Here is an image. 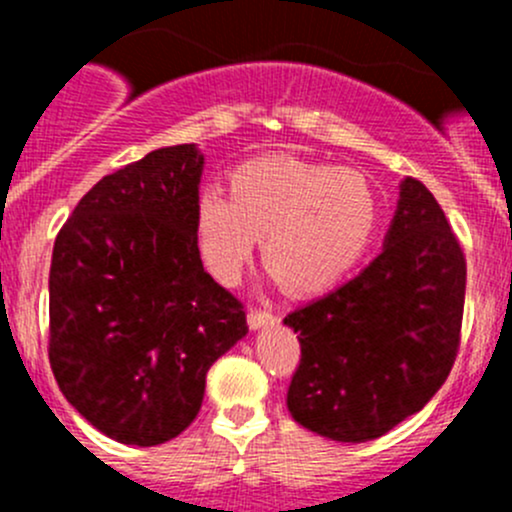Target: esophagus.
Wrapping results in <instances>:
<instances>
[{
	"instance_id": "obj_1",
	"label": "esophagus",
	"mask_w": 512,
	"mask_h": 512,
	"mask_svg": "<svg viewBox=\"0 0 512 512\" xmlns=\"http://www.w3.org/2000/svg\"><path fill=\"white\" fill-rule=\"evenodd\" d=\"M277 322V317L272 312H262V309H250V314H247V324H250V329H265V327H272V324Z\"/></svg>"
}]
</instances>
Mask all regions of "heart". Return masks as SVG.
Listing matches in <instances>:
<instances>
[{"mask_svg": "<svg viewBox=\"0 0 512 512\" xmlns=\"http://www.w3.org/2000/svg\"><path fill=\"white\" fill-rule=\"evenodd\" d=\"M376 223L379 205L364 175L285 153L245 160L230 173V195L208 185L195 200V245L230 287L265 237L262 255L287 292H327L359 265Z\"/></svg>", "mask_w": 512, "mask_h": 512, "instance_id": "obj_1", "label": "heart"}]
</instances>
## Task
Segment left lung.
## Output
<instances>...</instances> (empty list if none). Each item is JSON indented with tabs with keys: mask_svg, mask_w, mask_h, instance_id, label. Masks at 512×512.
Returning a JSON list of instances; mask_svg holds the SVG:
<instances>
[{
	"mask_svg": "<svg viewBox=\"0 0 512 512\" xmlns=\"http://www.w3.org/2000/svg\"><path fill=\"white\" fill-rule=\"evenodd\" d=\"M463 299L461 245L426 185L404 178L379 257L285 317L302 347L289 414L342 443L379 438L418 414L451 374Z\"/></svg>",
	"mask_w": 512,
	"mask_h": 512,
	"instance_id": "left-lung-1",
	"label": "left lung"
}]
</instances>
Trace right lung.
<instances>
[{"mask_svg": "<svg viewBox=\"0 0 512 512\" xmlns=\"http://www.w3.org/2000/svg\"><path fill=\"white\" fill-rule=\"evenodd\" d=\"M195 143L101 178L61 227L49 272V361L103 436L158 446L193 423L205 374L247 334L242 304L205 272Z\"/></svg>", "mask_w": 512, "mask_h": 512, "instance_id": "add662e5", "label": "right lung"}]
</instances>
